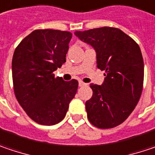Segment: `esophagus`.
I'll list each match as a JSON object with an SVG mask.
<instances>
[{"instance_id":"obj_1","label":"esophagus","mask_w":155,"mask_h":155,"mask_svg":"<svg viewBox=\"0 0 155 155\" xmlns=\"http://www.w3.org/2000/svg\"><path fill=\"white\" fill-rule=\"evenodd\" d=\"M85 85H87L86 83H84L83 81H79V86L80 87H83L85 86Z\"/></svg>"}]
</instances>
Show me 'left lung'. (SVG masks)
<instances>
[{"label": "left lung", "mask_w": 155, "mask_h": 155, "mask_svg": "<svg viewBox=\"0 0 155 155\" xmlns=\"http://www.w3.org/2000/svg\"><path fill=\"white\" fill-rule=\"evenodd\" d=\"M74 35L94 48L97 68L105 72L102 85L90 84L93 96L85 104L87 118L98 128H113L129 117L140 98L144 81L140 48L117 28L102 27Z\"/></svg>", "instance_id": "8db88e82"}]
</instances>
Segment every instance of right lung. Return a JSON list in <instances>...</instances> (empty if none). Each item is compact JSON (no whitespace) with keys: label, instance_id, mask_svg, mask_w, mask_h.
Returning <instances> with one entry per match:
<instances>
[{"label":"right lung","instance_id":"right-lung-1","mask_svg":"<svg viewBox=\"0 0 155 155\" xmlns=\"http://www.w3.org/2000/svg\"><path fill=\"white\" fill-rule=\"evenodd\" d=\"M72 33L36 30L15 48L12 78L15 97L35 122L53 125L66 116L74 97L78 81H65L53 72L66 62Z\"/></svg>","mask_w":155,"mask_h":155}]
</instances>
